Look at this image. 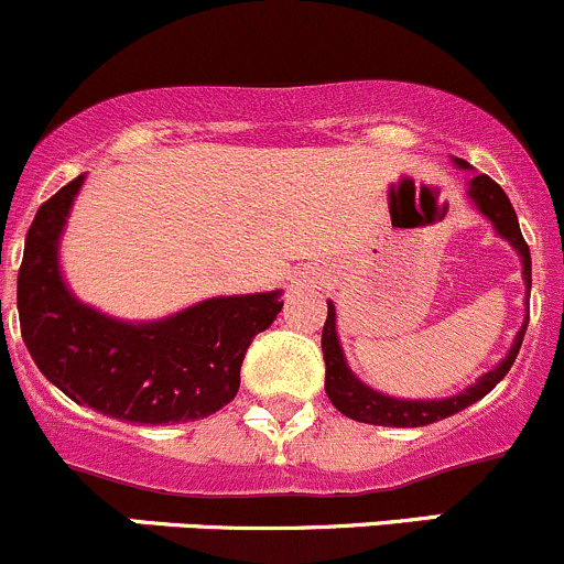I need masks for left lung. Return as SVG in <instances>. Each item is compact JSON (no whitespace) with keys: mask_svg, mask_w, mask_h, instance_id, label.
I'll use <instances>...</instances> for the list:
<instances>
[{"mask_svg":"<svg viewBox=\"0 0 564 564\" xmlns=\"http://www.w3.org/2000/svg\"><path fill=\"white\" fill-rule=\"evenodd\" d=\"M454 165L462 171H469V165L464 160H456ZM467 200L478 208L480 217H486L495 228L499 239H505L510 247L516 249V254L521 258V280H524V323L516 330L513 345L510 350L499 358L489 371L478 377L473 386H467L464 391L454 393V397L443 399H399L388 397V393L375 391L367 386L361 377L347 367L345 350H341L339 334H336V306L334 301H328V317L323 325V358H325V393H328L330 404L341 412V415L352 417V421L361 423H375V426H397V429H412V426H429V423H437L443 417L456 415L469 404L480 402L491 388L508 375L513 367L516 356H519V347L524 341L527 323H530V288H532V258L530 247H527L524 236H521L519 217H516L513 206H510L508 195L502 193L497 182H491L489 176H473L467 184Z\"/></svg>","mask_w":564,"mask_h":564,"instance_id":"1","label":"left lung"}]
</instances>
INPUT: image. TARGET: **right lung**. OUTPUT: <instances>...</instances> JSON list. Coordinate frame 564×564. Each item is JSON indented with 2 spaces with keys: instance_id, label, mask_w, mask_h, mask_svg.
Returning a JSON list of instances; mask_svg holds the SVG:
<instances>
[{
  "instance_id": "add662e5",
  "label": "right lung",
  "mask_w": 564,
  "mask_h": 564,
  "mask_svg": "<svg viewBox=\"0 0 564 564\" xmlns=\"http://www.w3.org/2000/svg\"><path fill=\"white\" fill-rule=\"evenodd\" d=\"M86 173L34 214L19 271L21 336L75 404L132 423H187L234 402L241 361L282 310V290L214 295L160 321H119L67 288L59 243Z\"/></svg>"
}]
</instances>
